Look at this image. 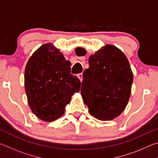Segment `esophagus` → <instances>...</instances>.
<instances>
[{"instance_id": "34e87169", "label": "esophagus", "mask_w": 158, "mask_h": 158, "mask_svg": "<svg viewBox=\"0 0 158 158\" xmlns=\"http://www.w3.org/2000/svg\"><path fill=\"white\" fill-rule=\"evenodd\" d=\"M77 77H78V78L80 79V81H82L83 80V74L82 73H79L77 74Z\"/></svg>"}]
</instances>
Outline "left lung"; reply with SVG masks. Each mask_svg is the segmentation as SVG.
I'll return each instance as SVG.
<instances>
[{
    "label": "left lung",
    "mask_w": 158,
    "mask_h": 158,
    "mask_svg": "<svg viewBox=\"0 0 158 158\" xmlns=\"http://www.w3.org/2000/svg\"><path fill=\"white\" fill-rule=\"evenodd\" d=\"M77 55L85 51L76 49ZM89 68L83 73L81 93L90 114L102 121L118 116L131 94L133 74L125 55L107 44L91 55Z\"/></svg>",
    "instance_id": "left-lung-1"
}]
</instances>
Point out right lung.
<instances>
[{
    "label": "right lung",
    "mask_w": 158,
    "mask_h": 158,
    "mask_svg": "<svg viewBox=\"0 0 158 158\" xmlns=\"http://www.w3.org/2000/svg\"><path fill=\"white\" fill-rule=\"evenodd\" d=\"M70 65L52 44L42 45L29 58L24 83L28 105L39 118L52 122L65 112L81 81L70 74Z\"/></svg>",
    "instance_id": "add662e5"
}]
</instances>
